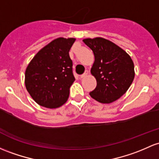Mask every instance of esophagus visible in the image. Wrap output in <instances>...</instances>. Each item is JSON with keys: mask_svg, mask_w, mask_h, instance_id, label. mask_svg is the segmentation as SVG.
<instances>
[{"mask_svg": "<svg viewBox=\"0 0 159 159\" xmlns=\"http://www.w3.org/2000/svg\"><path fill=\"white\" fill-rule=\"evenodd\" d=\"M88 71H85L83 75H81L80 76V78H85V77H86V76H88Z\"/></svg>", "mask_w": 159, "mask_h": 159, "instance_id": "1", "label": "esophagus"}]
</instances>
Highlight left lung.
Segmentation results:
<instances>
[{
	"instance_id": "obj_1",
	"label": "left lung",
	"mask_w": 159,
	"mask_h": 159,
	"mask_svg": "<svg viewBox=\"0 0 159 159\" xmlns=\"http://www.w3.org/2000/svg\"><path fill=\"white\" fill-rule=\"evenodd\" d=\"M83 41L93 52L95 59L90 72L97 80V87L90 96L101 103H111L126 93L133 82V60L126 51L109 40L97 37Z\"/></svg>"
}]
</instances>
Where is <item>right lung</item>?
<instances>
[{
    "label": "right lung",
    "mask_w": 159,
    "mask_h": 159,
    "mask_svg": "<svg viewBox=\"0 0 159 159\" xmlns=\"http://www.w3.org/2000/svg\"><path fill=\"white\" fill-rule=\"evenodd\" d=\"M73 38H58L39 50L25 69V84L38 105L56 109L67 101L75 81L69 50Z\"/></svg>",
    "instance_id": "add662e5"
}]
</instances>
